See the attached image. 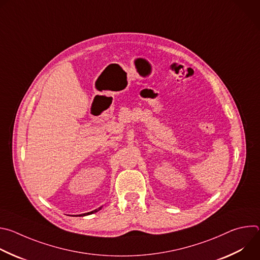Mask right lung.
Masks as SVG:
<instances>
[{
    "label": "right lung",
    "mask_w": 260,
    "mask_h": 260,
    "mask_svg": "<svg viewBox=\"0 0 260 260\" xmlns=\"http://www.w3.org/2000/svg\"><path fill=\"white\" fill-rule=\"evenodd\" d=\"M102 209V207L101 208H99V209H95L94 211H92V212H89V213H86V214H83V215H89V214H92V213H95V212H98V211H100Z\"/></svg>",
    "instance_id": "add662e5"
}]
</instances>
